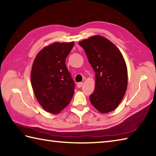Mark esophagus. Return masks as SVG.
Returning <instances> with one entry per match:
<instances>
[{
    "mask_svg": "<svg viewBox=\"0 0 156 156\" xmlns=\"http://www.w3.org/2000/svg\"><path fill=\"white\" fill-rule=\"evenodd\" d=\"M82 86H83V83H82V82H79V83H77V87H81Z\"/></svg>",
    "mask_w": 156,
    "mask_h": 156,
    "instance_id": "esophagus-1",
    "label": "esophagus"
}]
</instances>
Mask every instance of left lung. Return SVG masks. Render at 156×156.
I'll list each match as a JSON object with an SVG mask.
<instances>
[{"instance_id":"obj_1","label":"left lung","mask_w":156,"mask_h":156,"mask_svg":"<svg viewBox=\"0 0 156 156\" xmlns=\"http://www.w3.org/2000/svg\"><path fill=\"white\" fill-rule=\"evenodd\" d=\"M96 73L91 103L102 113L114 111L124 97L128 85L127 67L122 53L109 40L98 35L79 43Z\"/></svg>"}]
</instances>
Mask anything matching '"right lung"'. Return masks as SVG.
I'll use <instances>...</instances> for the list:
<instances>
[{"instance_id":"1","label":"right lung","mask_w":156,"mask_h":156,"mask_svg":"<svg viewBox=\"0 0 156 156\" xmlns=\"http://www.w3.org/2000/svg\"><path fill=\"white\" fill-rule=\"evenodd\" d=\"M74 42L54 43L41 49L34 60L31 85L34 95L48 112L58 113L69 104L75 82L66 66Z\"/></svg>"}]
</instances>
